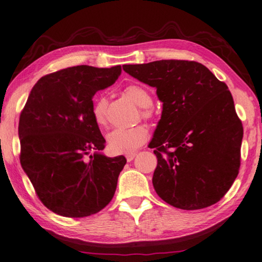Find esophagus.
Returning <instances> with one entry per match:
<instances>
[{"label": "esophagus", "instance_id": "esophagus-1", "mask_svg": "<svg viewBox=\"0 0 262 262\" xmlns=\"http://www.w3.org/2000/svg\"><path fill=\"white\" fill-rule=\"evenodd\" d=\"M136 155H137V153H128V154H126L125 157H126V160H127V162H130V161H132V160H134L135 158H136Z\"/></svg>", "mask_w": 262, "mask_h": 262}]
</instances>
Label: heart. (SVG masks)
<instances>
[{
  "instance_id": "obj_1",
  "label": "heart",
  "mask_w": 262,
  "mask_h": 262,
  "mask_svg": "<svg viewBox=\"0 0 262 262\" xmlns=\"http://www.w3.org/2000/svg\"><path fill=\"white\" fill-rule=\"evenodd\" d=\"M124 93L128 99L139 105L141 110V116L145 119H149L153 116V112L149 107L153 103V98L149 92L139 85H128ZM94 122L98 125L102 126L107 123V100L100 98L92 109ZM148 139L147 128L143 125H137L128 128H115L107 135L108 149L113 154H128L144 145Z\"/></svg>"
}]
</instances>
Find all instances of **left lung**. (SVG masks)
<instances>
[{"label": "left lung", "instance_id": "1", "mask_svg": "<svg viewBox=\"0 0 262 262\" xmlns=\"http://www.w3.org/2000/svg\"><path fill=\"white\" fill-rule=\"evenodd\" d=\"M123 70L155 87L163 102L149 144L158 158V195L185 210L216 204L241 167L243 124L226 82L201 63L185 59L125 64Z\"/></svg>", "mask_w": 262, "mask_h": 262}]
</instances>
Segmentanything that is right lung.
<instances>
[{"label":"right lung","instance_id":"right-lung-1","mask_svg":"<svg viewBox=\"0 0 262 262\" xmlns=\"http://www.w3.org/2000/svg\"><path fill=\"white\" fill-rule=\"evenodd\" d=\"M121 72V66L71 67L41 77L31 91L18 124L19 160L38 198L54 213L90 216L113 199L126 159L100 153L105 140L92 99Z\"/></svg>","mask_w":262,"mask_h":262}]
</instances>
